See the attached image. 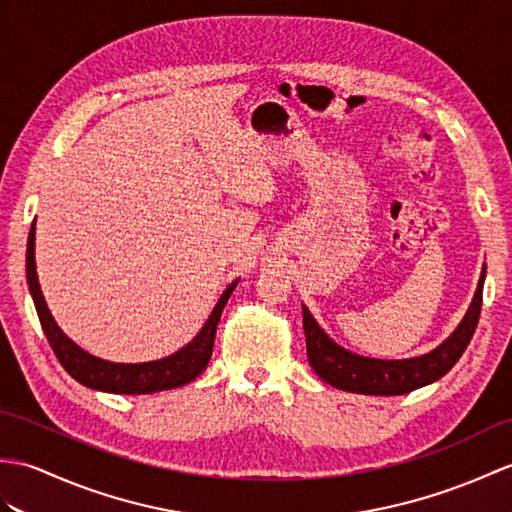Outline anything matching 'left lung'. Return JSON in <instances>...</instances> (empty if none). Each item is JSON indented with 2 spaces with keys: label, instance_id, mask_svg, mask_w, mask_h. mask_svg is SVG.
I'll return each instance as SVG.
<instances>
[{
  "label": "left lung",
  "instance_id": "left-lung-1",
  "mask_svg": "<svg viewBox=\"0 0 512 512\" xmlns=\"http://www.w3.org/2000/svg\"><path fill=\"white\" fill-rule=\"evenodd\" d=\"M482 288H484V270L475 290L469 310L462 318L458 329L451 334L441 347L412 360H373L362 355L349 353L338 347L323 329L318 327L312 314L303 307V329L307 342V360L320 379L347 392L358 395H406L441 379L460 355L465 353L467 344L473 338V331L478 327L480 310H482Z\"/></svg>",
  "mask_w": 512,
  "mask_h": 512
}]
</instances>
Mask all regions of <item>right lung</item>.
I'll list each match as a JSON object with an SVG mask.
<instances>
[{"mask_svg": "<svg viewBox=\"0 0 512 512\" xmlns=\"http://www.w3.org/2000/svg\"><path fill=\"white\" fill-rule=\"evenodd\" d=\"M26 277H28L34 307H37V314L41 320V327L45 331V338L50 342V347L58 358V362H61V366L82 386L93 388V390L115 392V395H150V392L170 390V388H178L194 382V379L205 371L211 360L213 340H216V329L220 323L222 310L237 285L235 281L227 290H224L216 310L211 312L205 327H202L200 334L181 351H176L168 355V358L157 360V362L113 364V362H104L100 358H93V355H89L87 351H82L78 344L71 342L54 323V318L45 305L41 285L37 279V264H34V227L30 229V235H28Z\"/></svg>", "mask_w": 512, "mask_h": 512, "instance_id": "add662e5", "label": "right lung"}]
</instances>
